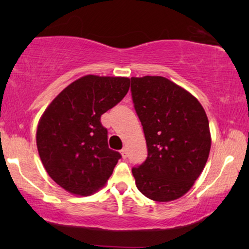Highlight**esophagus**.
Instances as JSON below:
<instances>
[{"mask_svg": "<svg viewBox=\"0 0 249 249\" xmlns=\"http://www.w3.org/2000/svg\"><path fill=\"white\" fill-rule=\"evenodd\" d=\"M121 155H122V158H124V159L127 158V149L122 148L121 149Z\"/></svg>", "mask_w": 249, "mask_h": 249, "instance_id": "34e87169", "label": "esophagus"}]
</instances>
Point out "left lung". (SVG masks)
Instances as JSON below:
<instances>
[{"label": "left lung", "instance_id": "left-lung-1", "mask_svg": "<svg viewBox=\"0 0 249 249\" xmlns=\"http://www.w3.org/2000/svg\"><path fill=\"white\" fill-rule=\"evenodd\" d=\"M131 96L147 144L146 161L132 168L136 186L155 202L175 200L206 164L209 119L196 97L164 77H132Z\"/></svg>", "mask_w": 249, "mask_h": 249}]
</instances>
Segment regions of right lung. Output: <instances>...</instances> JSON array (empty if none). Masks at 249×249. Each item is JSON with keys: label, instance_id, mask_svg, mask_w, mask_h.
Wrapping results in <instances>:
<instances>
[{"label": "right lung", "instance_id": "add662e5", "mask_svg": "<svg viewBox=\"0 0 249 249\" xmlns=\"http://www.w3.org/2000/svg\"><path fill=\"white\" fill-rule=\"evenodd\" d=\"M125 77L88 74L71 83L44 112L37 149L49 176L67 192L89 196L110 178L121 154L107 144L101 115L129 90Z\"/></svg>", "mask_w": 249, "mask_h": 249}]
</instances>
